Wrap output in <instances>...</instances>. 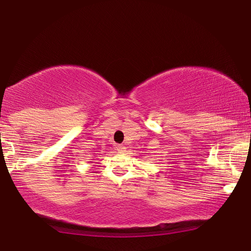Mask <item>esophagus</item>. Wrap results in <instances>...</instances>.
<instances>
[{
    "instance_id": "obj_1",
    "label": "esophagus",
    "mask_w": 251,
    "mask_h": 251,
    "mask_svg": "<svg viewBox=\"0 0 251 251\" xmlns=\"http://www.w3.org/2000/svg\"><path fill=\"white\" fill-rule=\"evenodd\" d=\"M118 151L119 152H123V151H125V147L121 144V146H118Z\"/></svg>"
}]
</instances>
